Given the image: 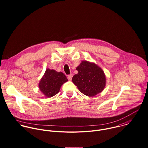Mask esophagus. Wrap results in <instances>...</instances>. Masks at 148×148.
Instances as JSON below:
<instances>
[{"label": "esophagus", "instance_id": "esophagus-1", "mask_svg": "<svg viewBox=\"0 0 148 148\" xmlns=\"http://www.w3.org/2000/svg\"><path fill=\"white\" fill-rule=\"evenodd\" d=\"M72 77H73V75H72L71 74V75H69L67 76V78H68V79H69V81H71V80Z\"/></svg>", "mask_w": 148, "mask_h": 148}]
</instances>
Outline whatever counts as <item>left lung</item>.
Wrapping results in <instances>:
<instances>
[{
  "label": "left lung",
  "mask_w": 148,
  "mask_h": 148,
  "mask_svg": "<svg viewBox=\"0 0 148 148\" xmlns=\"http://www.w3.org/2000/svg\"><path fill=\"white\" fill-rule=\"evenodd\" d=\"M76 70L72 81L80 92L88 97H94L100 93L106 84V77L100 67L94 62L82 61Z\"/></svg>",
  "instance_id": "8db88e82"
}]
</instances>
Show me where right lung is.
Masks as SVG:
<instances>
[{"label":"right lung","instance_id":"obj_1","mask_svg":"<svg viewBox=\"0 0 148 148\" xmlns=\"http://www.w3.org/2000/svg\"><path fill=\"white\" fill-rule=\"evenodd\" d=\"M67 81L63 73L48 68L39 82L38 87L45 97L50 98L58 93L62 85Z\"/></svg>","mask_w":148,"mask_h":148}]
</instances>
